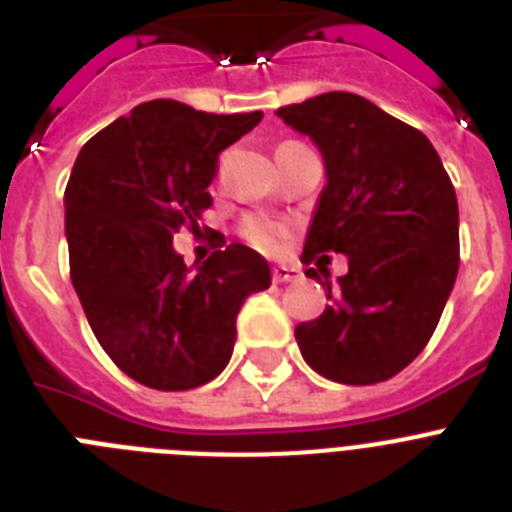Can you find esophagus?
Segmentation results:
<instances>
[{
    "instance_id": "1",
    "label": "esophagus",
    "mask_w": 512,
    "mask_h": 512,
    "mask_svg": "<svg viewBox=\"0 0 512 512\" xmlns=\"http://www.w3.org/2000/svg\"><path fill=\"white\" fill-rule=\"evenodd\" d=\"M302 277V271L297 269V266H274V282L284 284V282H297V279Z\"/></svg>"
}]
</instances>
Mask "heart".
<instances>
[{
  "label": "heart",
  "instance_id": "b5f03b06",
  "mask_svg": "<svg viewBox=\"0 0 512 512\" xmlns=\"http://www.w3.org/2000/svg\"><path fill=\"white\" fill-rule=\"evenodd\" d=\"M243 235L251 246L261 248V251H277L279 243L287 238V225L266 215H251L243 223Z\"/></svg>",
  "mask_w": 512,
  "mask_h": 512
}]
</instances>
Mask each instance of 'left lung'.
Masks as SVG:
<instances>
[{
    "instance_id": "8db88e82",
    "label": "left lung",
    "mask_w": 512,
    "mask_h": 512,
    "mask_svg": "<svg viewBox=\"0 0 512 512\" xmlns=\"http://www.w3.org/2000/svg\"><path fill=\"white\" fill-rule=\"evenodd\" d=\"M320 148L325 187L302 261L343 253L330 305L295 328L302 359L341 384H377L431 341L459 271V205L431 140L377 104L328 92L279 107ZM318 279L315 269L305 271Z\"/></svg>"
}]
</instances>
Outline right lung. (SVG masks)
<instances>
[{
    "mask_svg": "<svg viewBox=\"0 0 512 512\" xmlns=\"http://www.w3.org/2000/svg\"><path fill=\"white\" fill-rule=\"evenodd\" d=\"M261 117L153 99L76 156L63 194L71 282L99 346L153 390H194L223 372L243 300L271 284L264 256L243 243L194 266L174 251V233L212 205L220 151Z\"/></svg>",
    "mask_w": 512,
    "mask_h": 512,
    "instance_id": "1",
    "label": "right lung"
}]
</instances>
